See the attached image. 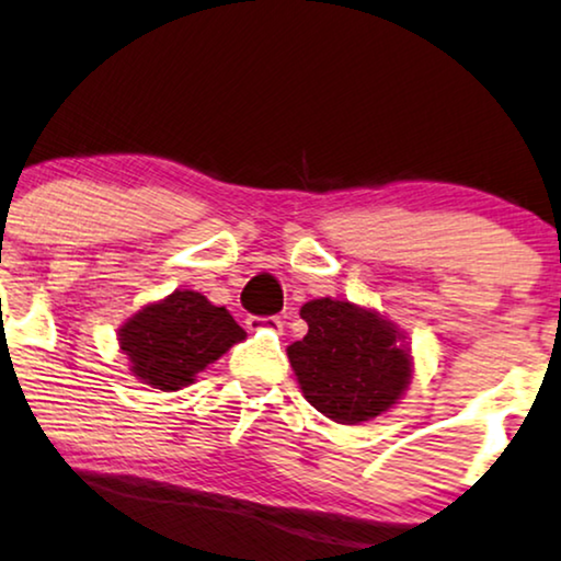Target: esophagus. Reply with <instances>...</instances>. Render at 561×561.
I'll return each instance as SVG.
<instances>
[{
  "mask_svg": "<svg viewBox=\"0 0 561 561\" xmlns=\"http://www.w3.org/2000/svg\"><path fill=\"white\" fill-rule=\"evenodd\" d=\"M247 328L249 330H275V333H278L283 324H280V317H254V314H249L247 317Z\"/></svg>",
  "mask_w": 561,
  "mask_h": 561,
  "instance_id": "obj_1",
  "label": "esophagus"
}]
</instances>
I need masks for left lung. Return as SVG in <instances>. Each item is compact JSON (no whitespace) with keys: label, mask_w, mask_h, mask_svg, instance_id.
Wrapping results in <instances>:
<instances>
[{"label":"left lung","mask_w":561,"mask_h":561,"mask_svg":"<svg viewBox=\"0 0 561 561\" xmlns=\"http://www.w3.org/2000/svg\"><path fill=\"white\" fill-rule=\"evenodd\" d=\"M309 333L288 345L304 398L337 424H362L403 396L411 358L398 330L348 301L314 299L301 307Z\"/></svg>","instance_id":"obj_1"}]
</instances>
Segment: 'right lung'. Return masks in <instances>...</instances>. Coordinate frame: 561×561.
I'll return each mask as SVG.
<instances>
[{
	"mask_svg": "<svg viewBox=\"0 0 561 561\" xmlns=\"http://www.w3.org/2000/svg\"><path fill=\"white\" fill-rule=\"evenodd\" d=\"M244 335L226 307H216L197 291H174L124 322L119 345L135 377L171 392L195 382L197 371L218 362Z\"/></svg>",
	"mask_w": 561,
	"mask_h": 561,
	"instance_id": "obj_1",
	"label": "right lung"
}]
</instances>
